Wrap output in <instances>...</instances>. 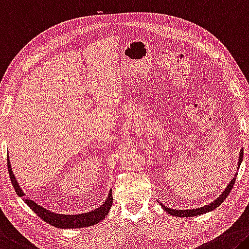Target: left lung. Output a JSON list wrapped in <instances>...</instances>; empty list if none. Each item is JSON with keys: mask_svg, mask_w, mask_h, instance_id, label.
Segmentation results:
<instances>
[{"mask_svg": "<svg viewBox=\"0 0 249 249\" xmlns=\"http://www.w3.org/2000/svg\"><path fill=\"white\" fill-rule=\"evenodd\" d=\"M243 155H244V151L242 149L240 151V154H239V160H238V166L240 165V163H242L243 160ZM235 180L236 178L232 179L231 181V184L228 185L227 188L225 189V192L223 193L222 195H220L218 198H217L216 200H214V203H212L210 205H205L204 207H199V208H196V210H186V211H179V210H172V208H167L166 206H164L163 204L161 205V207L164 208L165 211H166L168 214H171L173 216H177V217H193V216H198V215H202V214H205V213H208L211 212L213 210H215L216 207H218L220 204H222L225 199H226V197L230 195V193L231 191L232 186H234L235 184Z\"/></svg>", "mask_w": 249, "mask_h": 249, "instance_id": "1", "label": "left lung"}]
</instances>
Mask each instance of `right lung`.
Masks as SVG:
<instances>
[{
  "label": "right lung",
  "instance_id": "1",
  "mask_svg": "<svg viewBox=\"0 0 249 249\" xmlns=\"http://www.w3.org/2000/svg\"><path fill=\"white\" fill-rule=\"evenodd\" d=\"M7 168H9V174H10L12 185H13L17 194L19 197H22L23 200L27 204V206H29L31 210L35 213V214H36L38 217H41V218L47 224L52 225V226H55L57 228H82V227L93 226V225H95L97 223H100L101 220H103L105 218V216L108 215L109 208L112 207L113 197H112V191H110L107 198L105 200V203L102 205L101 207H98L92 212L83 213V214H78V215H63V214H56V213H52L45 210V208H43L42 206H39L38 204L33 202L32 199L29 198V197L24 196L25 194L22 192L21 187L18 186V180L15 179L13 172H12L9 157H7Z\"/></svg>",
  "mask_w": 249,
  "mask_h": 249
}]
</instances>
